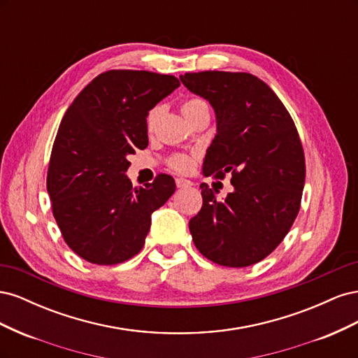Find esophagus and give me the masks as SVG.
<instances>
[{
    "label": "esophagus",
    "mask_w": 358,
    "mask_h": 358,
    "mask_svg": "<svg viewBox=\"0 0 358 358\" xmlns=\"http://www.w3.org/2000/svg\"><path fill=\"white\" fill-rule=\"evenodd\" d=\"M176 185H178V188H189V187H192V182L179 178V179H176Z\"/></svg>",
    "instance_id": "34e87169"
}]
</instances>
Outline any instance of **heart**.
Returning a JSON list of instances; mask_svg holds the SVG:
<instances>
[{
	"label": "heart",
	"mask_w": 358,
	"mask_h": 358,
	"mask_svg": "<svg viewBox=\"0 0 358 358\" xmlns=\"http://www.w3.org/2000/svg\"><path fill=\"white\" fill-rule=\"evenodd\" d=\"M204 104L206 103L199 100V99H189V100H185V101L182 103L180 110H182L183 116H187V115H189L191 112L199 109V107H201ZM157 116H158V109H152V110L148 113V116H146V125H148L149 129L154 128L155 121H157ZM192 162H194V158L191 155H188V154H176V155L171 157L170 166H171L173 170H176L179 173H187V171L191 170Z\"/></svg>",
	"instance_id": "b5f03b06"
}]
</instances>
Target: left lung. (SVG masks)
<instances>
[{
  "label": "left lung",
  "instance_id": "obj_1",
  "mask_svg": "<svg viewBox=\"0 0 358 358\" xmlns=\"http://www.w3.org/2000/svg\"><path fill=\"white\" fill-rule=\"evenodd\" d=\"M180 82L216 115L203 173H231L234 188L220 201L201 183L203 206L189 221L194 245L220 266L255 264L284 241L300 210L306 166L294 121L278 95L249 73H185Z\"/></svg>",
  "mask_w": 358,
  "mask_h": 358
}]
</instances>
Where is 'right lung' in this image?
<instances>
[{"instance_id":"right-lung-1","label":"right lung","mask_w":358,"mask_h":358,"mask_svg":"<svg viewBox=\"0 0 358 358\" xmlns=\"http://www.w3.org/2000/svg\"><path fill=\"white\" fill-rule=\"evenodd\" d=\"M179 85L170 74L109 70L86 85L64 115L46 183L64 241L86 262L112 266L138 254L150 215L175 192L169 175L137 188L125 171L127 157L148 146L149 110Z\"/></svg>"}]
</instances>
